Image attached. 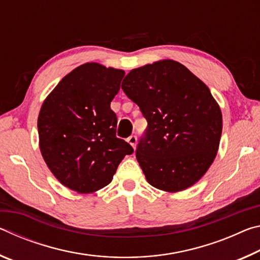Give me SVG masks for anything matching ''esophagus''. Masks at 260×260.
Wrapping results in <instances>:
<instances>
[{"label": "esophagus", "mask_w": 260, "mask_h": 260, "mask_svg": "<svg viewBox=\"0 0 260 260\" xmlns=\"http://www.w3.org/2000/svg\"><path fill=\"white\" fill-rule=\"evenodd\" d=\"M127 142H128V143L131 144V146L135 149L136 142H138V138H136L135 135H132V136H129L128 139H127Z\"/></svg>", "instance_id": "esophagus-1"}]
</instances>
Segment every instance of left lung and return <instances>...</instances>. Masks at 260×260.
I'll return each instance as SVG.
<instances>
[{
  "label": "left lung",
  "mask_w": 260,
  "mask_h": 260,
  "mask_svg": "<svg viewBox=\"0 0 260 260\" xmlns=\"http://www.w3.org/2000/svg\"><path fill=\"white\" fill-rule=\"evenodd\" d=\"M121 88L148 121L136 159L152 187L177 192L203 177L222 131L218 103L205 83L172 59L134 69Z\"/></svg>",
  "instance_id": "obj_1"
}]
</instances>
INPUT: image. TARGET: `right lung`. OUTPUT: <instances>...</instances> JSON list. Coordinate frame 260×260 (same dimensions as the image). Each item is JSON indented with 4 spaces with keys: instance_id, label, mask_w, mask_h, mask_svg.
Wrapping results in <instances>:
<instances>
[{
    "instance_id": "add662e5",
    "label": "right lung",
    "mask_w": 260,
    "mask_h": 260,
    "mask_svg": "<svg viewBox=\"0 0 260 260\" xmlns=\"http://www.w3.org/2000/svg\"><path fill=\"white\" fill-rule=\"evenodd\" d=\"M125 72L98 63L82 64L59 81L38 118L43 159L58 181L80 193L112 181L118 165L134 149L116 136L110 104Z\"/></svg>"
}]
</instances>
